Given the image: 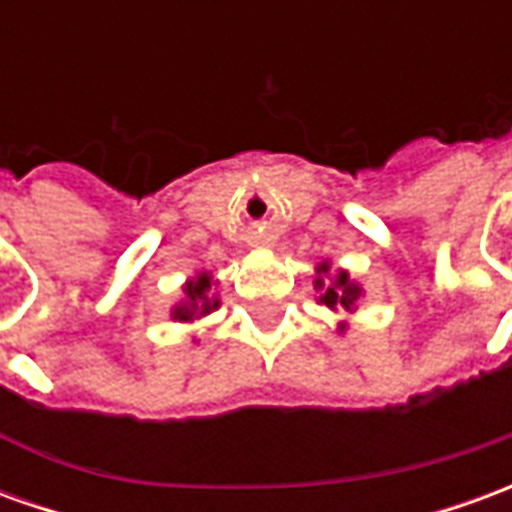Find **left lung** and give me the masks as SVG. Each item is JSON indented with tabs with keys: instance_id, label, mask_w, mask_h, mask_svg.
Returning a JSON list of instances; mask_svg holds the SVG:
<instances>
[{
	"instance_id": "8db88e82",
	"label": "left lung",
	"mask_w": 512,
	"mask_h": 512,
	"mask_svg": "<svg viewBox=\"0 0 512 512\" xmlns=\"http://www.w3.org/2000/svg\"><path fill=\"white\" fill-rule=\"evenodd\" d=\"M326 271H329V266H323L318 274H326ZM315 285H318V290H323L321 304H326L329 310H351L354 301L359 299V288H356L354 282H348V274H345V271H340V274L334 277V282H323V279L318 277L315 279Z\"/></svg>"
}]
</instances>
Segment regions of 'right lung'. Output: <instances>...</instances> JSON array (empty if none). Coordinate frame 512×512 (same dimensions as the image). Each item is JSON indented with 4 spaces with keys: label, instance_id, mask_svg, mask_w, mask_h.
Returning <instances> with one entry per match:
<instances>
[{
    "label": "right lung",
    "instance_id": "add662e5",
    "mask_svg": "<svg viewBox=\"0 0 512 512\" xmlns=\"http://www.w3.org/2000/svg\"><path fill=\"white\" fill-rule=\"evenodd\" d=\"M186 296H189V301H183L180 307H175V318L178 321L200 318V315H208V312L219 307V299L211 296V279H208V274H200L197 279H191L189 285H186Z\"/></svg>",
    "mask_w": 512,
    "mask_h": 512
}]
</instances>
